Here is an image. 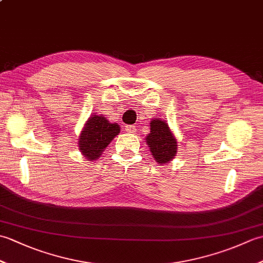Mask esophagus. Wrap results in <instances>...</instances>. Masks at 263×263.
Listing matches in <instances>:
<instances>
[{"instance_id": "obj_1", "label": "esophagus", "mask_w": 263, "mask_h": 263, "mask_svg": "<svg viewBox=\"0 0 263 263\" xmlns=\"http://www.w3.org/2000/svg\"><path fill=\"white\" fill-rule=\"evenodd\" d=\"M125 131L128 133H136L137 132V128L135 125H126L125 126Z\"/></svg>"}]
</instances>
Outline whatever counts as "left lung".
<instances>
[{
	"instance_id": "8db88e82",
	"label": "left lung",
	"mask_w": 263,
	"mask_h": 263,
	"mask_svg": "<svg viewBox=\"0 0 263 263\" xmlns=\"http://www.w3.org/2000/svg\"><path fill=\"white\" fill-rule=\"evenodd\" d=\"M146 142L156 163L160 166L171 163L178 150V141L168 123L158 116L150 121V133L146 137Z\"/></svg>"
}]
</instances>
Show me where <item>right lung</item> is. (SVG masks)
I'll return each instance as SVG.
<instances>
[{"label": "right lung", "mask_w": 263, "mask_h": 263, "mask_svg": "<svg viewBox=\"0 0 263 263\" xmlns=\"http://www.w3.org/2000/svg\"><path fill=\"white\" fill-rule=\"evenodd\" d=\"M121 131L117 123H110L104 115H91L83 124L78 140V147L86 159L93 161Z\"/></svg>", "instance_id": "add662e5"}]
</instances>
